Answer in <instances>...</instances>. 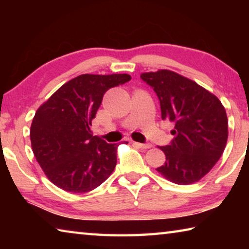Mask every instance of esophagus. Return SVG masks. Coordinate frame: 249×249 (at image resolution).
Returning a JSON list of instances; mask_svg holds the SVG:
<instances>
[{
  "label": "esophagus",
  "mask_w": 249,
  "mask_h": 249,
  "mask_svg": "<svg viewBox=\"0 0 249 249\" xmlns=\"http://www.w3.org/2000/svg\"><path fill=\"white\" fill-rule=\"evenodd\" d=\"M133 144L135 146L140 147V148H142V149H148V148H150V147H151L150 144H142V142H133Z\"/></svg>",
  "instance_id": "esophagus-1"
}]
</instances>
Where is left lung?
Wrapping results in <instances>:
<instances>
[{"instance_id":"8db88e82","label":"left lung","mask_w":249,"mask_h":249,"mask_svg":"<svg viewBox=\"0 0 249 249\" xmlns=\"http://www.w3.org/2000/svg\"><path fill=\"white\" fill-rule=\"evenodd\" d=\"M157 94L161 119L175 123L169 145L160 146L166 162L157 170L177 184L196 182L215 166L225 149L229 129L221 101L192 80L170 70L142 73Z\"/></svg>"}]
</instances>
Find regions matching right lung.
<instances>
[{"mask_svg":"<svg viewBox=\"0 0 249 249\" xmlns=\"http://www.w3.org/2000/svg\"><path fill=\"white\" fill-rule=\"evenodd\" d=\"M129 80L126 73L78 75L37 109L31 126L33 153L58 188L89 192L111 176L119 145L93 136L90 126L105 92Z\"/></svg>","mask_w":249,"mask_h":249,"instance_id":"1","label":"right lung"}]
</instances>
